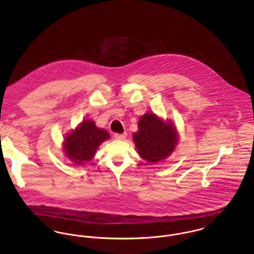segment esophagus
Listing matches in <instances>:
<instances>
[{
  "mask_svg": "<svg viewBox=\"0 0 254 254\" xmlns=\"http://www.w3.org/2000/svg\"><path fill=\"white\" fill-rule=\"evenodd\" d=\"M126 137H127V132L122 133V134H118V133L114 134V138L117 140H124V139H126Z\"/></svg>",
  "mask_w": 254,
  "mask_h": 254,
  "instance_id": "34e87169",
  "label": "esophagus"
}]
</instances>
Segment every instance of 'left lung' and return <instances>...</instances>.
Wrapping results in <instances>:
<instances>
[{
	"label": "left lung",
	"mask_w": 254,
	"mask_h": 254,
	"mask_svg": "<svg viewBox=\"0 0 254 254\" xmlns=\"http://www.w3.org/2000/svg\"><path fill=\"white\" fill-rule=\"evenodd\" d=\"M132 137L139 155L148 163H156L169 157L179 138L172 123L165 122L151 112L139 119L138 131Z\"/></svg>",
	"instance_id": "8db88e82"
}]
</instances>
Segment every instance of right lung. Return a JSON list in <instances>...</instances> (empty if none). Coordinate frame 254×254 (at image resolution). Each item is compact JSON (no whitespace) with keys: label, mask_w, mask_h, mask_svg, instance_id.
I'll return each mask as SVG.
<instances>
[{"label":"right lung","mask_w":254,"mask_h":254,"mask_svg":"<svg viewBox=\"0 0 254 254\" xmlns=\"http://www.w3.org/2000/svg\"><path fill=\"white\" fill-rule=\"evenodd\" d=\"M109 138V132L97 127L94 121L85 120L64 137V153L76 165H83L94 157L99 145Z\"/></svg>","instance_id":"obj_1"}]
</instances>
